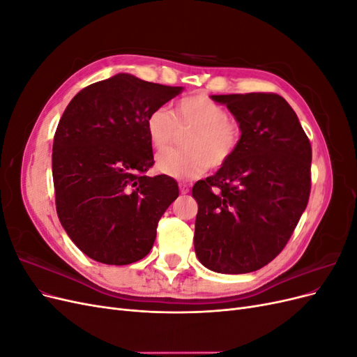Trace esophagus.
I'll return each instance as SVG.
<instances>
[{
    "label": "esophagus",
    "mask_w": 357,
    "mask_h": 357,
    "mask_svg": "<svg viewBox=\"0 0 357 357\" xmlns=\"http://www.w3.org/2000/svg\"><path fill=\"white\" fill-rule=\"evenodd\" d=\"M178 188H180V192L181 193H188L189 192V185L186 181H180L178 183Z\"/></svg>",
    "instance_id": "34e87169"
}]
</instances>
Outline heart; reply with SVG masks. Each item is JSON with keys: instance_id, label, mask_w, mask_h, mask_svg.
Listing matches in <instances>:
<instances>
[{"instance_id": "1", "label": "heart", "mask_w": 357, "mask_h": 357, "mask_svg": "<svg viewBox=\"0 0 357 357\" xmlns=\"http://www.w3.org/2000/svg\"><path fill=\"white\" fill-rule=\"evenodd\" d=\"M186 127L196 129L188 137V150L160 153L156 167L162 174L195 178L208 167H223L240 146V123L228 117L225 107L207 95L181 98L172 112L167 107H158L146 121L149 142L156 152H163L174 142L178 129Z\"/></svg>"}]
</instances>
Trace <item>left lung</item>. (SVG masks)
<instances>
[{"label":"left lung","mask_w":357,"mask_h":357,"mask_svg":"<svg viewBox=\"0 0 357 357\" xmlns=\"http://www.w3.org/2000/svg\"><path fill=\"white\" fill-rule=\"evenodd\" d=\"M241 126L234 156L192 189L198 202L195 253L214 273L261 269L283 250L311 189V144L277 93L213 95Z\"/></svg>","instance_id":"left-lung-1"}]
</instances>
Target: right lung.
I'll list each match as a JSON object with an SVG mask.
<instances>
[{
  "instance_id": "obj_1",
  "label": "right lung",
  "mask_w": 357,
  "mask_h": 357,
  "mask_svg": "<svg viewBox=\"0 0 357 357\" xmlns=\"http://www.w3.org/2000/svg\"><path fill=\"white\" fill-rule=\"evenodd\" d=\"M181 91L121 73L82 89L63 112L52 153L56 211L93 261L128 265L152 248L178 186L146 176L155 162L146 121Z\"/></svg>"
}]
</instances>
